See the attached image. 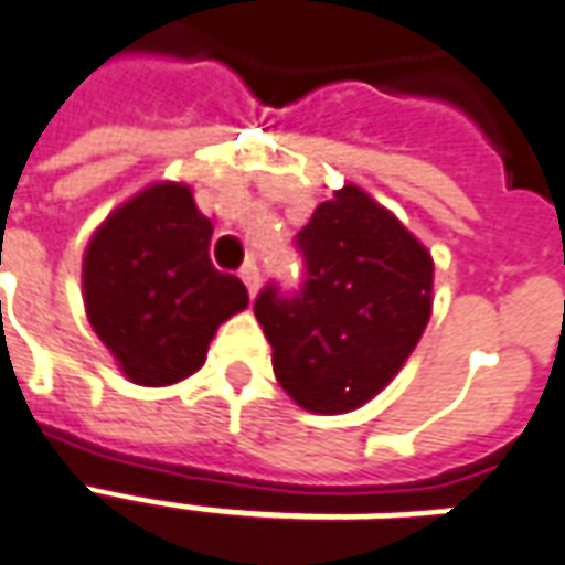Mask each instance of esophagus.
<instances>
[{
  "mask_svg": "<svg viewBox=\"0 0 565 565\" xmlns=\"http://www.w3.org/2000/svg\"><path fill=\"white\" fill-rule=\"evenodd\" d=\"M239 279L246 282V289H249V295L255 298L258 295V267L255 264H243V270H239Z\"/></svg>",
  "mask_w": 565,
  "mask_h": 565,
  "instance_id": "esophagus-1",
  "label": "esophagus"
}]
</instances>
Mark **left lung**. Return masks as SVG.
<instances>
[{"mask_svg":"<svg viewBox=\"0 0 565 565\" xmlns=\"http://www.w3.org/2000/svg\"><path fill=\"white\" fill-rule=\"evenodd\" d=\"M301 295H258L274 374L310 414H350L392 383L431 316V252L365 188L347 182L298 234Z\"/></svg>","mask_w":565,"mask_h":565,"instance_id":"8db88e82","label":"left lung"}]
</instances>
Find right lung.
<instances>
[{"mask_svg":"<svg viewBox=\"0 0 565 565\" xmlns=\"http://www.w3.org/2000/svg\"><path fill=\"white\" fill-rule=\"evenodd\" d=\"M212 222L185 182H151L103 218L82 258L87 322L136 386L198 374L218 326L249 307L210 262Z\"/></svg>","mask_w":565,"mask_h":565,"instance_id":"obj_1","label":"right lung"}]
</instances>
